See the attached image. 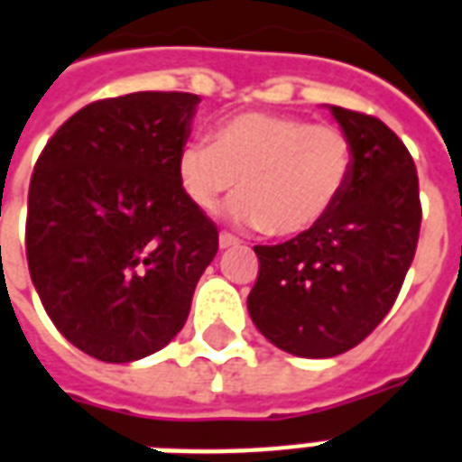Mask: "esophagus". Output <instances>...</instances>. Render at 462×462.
I'll use <instances>...</instances> for the list:
<instances>
[{
	"label": "esophagus",
	"instance_id": "34e87169",
	"mask_svg": "<svg viewBox=\"0 0 462 462\" xmlns=\"http://www.w3.org/2000/svg\"><path fill=\"white\" fill-rule=\"evenodd\" d=\"M217 242H220V249H227V246H237L239 245V239L235 237V235H230V232H220Z\"/></svg>",
	"mask_w": 462,
	"mask_h": 462
}]
</instances>
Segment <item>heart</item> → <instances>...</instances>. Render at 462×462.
Returning a JSON list of instances; mask_svg holds the SVG:
<instances>
[{"label":"heart","mask_w":462,"mask_h":462,"mask_svg":"<svg viewBox=\"0 0 462 462\" xmlns=\"http://www.w3.org/2000/svg\"><path fill=\"white\" fill-rule=\"evenodd\" d=\"M354 169L356 147L344 128L266 111L225 118L210 143H186L176 157L179 189L191 206L213 213L239 184L232 220L276 237L322 223L346 193Z\"/></svg>","instance_id":"heart-1"}]
</instances>
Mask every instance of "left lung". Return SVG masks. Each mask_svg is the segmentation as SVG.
Masks as SVG:
<instances>
[{"label": "left lung", "instance_id": "obj_1", "mask_svg": "<svg viewBox=\"0 0 462 462\" xmlns=\"http://www.w3.org/2000/svg\"><path fill=\"white\" fill-rule=\"evenodd\" d=\"M329 111L356 147L351 184L319 225L254 246L259 276L246 298L256 329L302 358L339 356L383 322L421 225L417 167L402 140L375 116Z\"/></svg>", "mask_w": 462, "mask_h": 462}]
</instances>
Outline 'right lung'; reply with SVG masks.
Instances as JSON below:
<instances>
[{
	"label": "right lung",
	"mask_w": 462,
	"mask_h": 462,
	"mask_svg": "<svg viewBox=\"0 0 462 462\" xmlns=\"http://www.w3.org/2000/svg\"><path fill=\"white\" fill-rule=\"evenodd\" d=\"M200 98L137 91L67 118L35 162L26 259L69 344L130 364L181 332L217 227L186 200L176 157Z\"/></svg>",
	"instance_id": "add662e5"
}]
</instances>
